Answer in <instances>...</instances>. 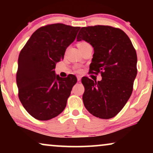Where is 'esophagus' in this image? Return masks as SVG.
Here are the masks:
<instances>
[{"label":"esophagus","instance_id":"obj_1","mask_svg":"<svg viewBox=\"0 0 153 153\" xmlns=\"http://www.w3.org/2000/svg\"><path fill=\"white\" fill-rule=\"evenodd\" d=\"M81 79V76H77V81H80Z\"/></svg>","mask_w":153,"mask_h":153}]
</instances>
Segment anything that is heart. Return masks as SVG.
<instances>
[{"label":"heart","mask_w":153,"mask_h":153,"mask_svg":"<svg viewBox=\"0 0 153 153\" xmlns=\"http://www.w3.org/2000/svg\"><path fill=\"white\" fill-rule=\"evenodd\" d=\"M85 44H87V42H83V41H82V42H79V44H78V47L79 46H82V45H85ZM76 71L77 72H81V69L80 68H76Z\"/></svg>","instance_id":"obj_1"}]
</instances>
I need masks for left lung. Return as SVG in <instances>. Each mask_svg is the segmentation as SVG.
I'll return each instance as SVG.
<instances>
[{
    "label": "left lung",
    "instance_id": "left-lung-1",
    "mask_svg": "<svg viewBox=\"0 0 153 153\" xmlns=\"http://www.w3.org/2000/svg\"><path fill=\"white\" fill-rule=\"evenodd\" d=\"M76 39L93 47L90 73L100 72L102 77L97 82L85 76L81 79L83 104L97 118H114L132 93L137 74L136 50L124 31L109 26L83 27Z\"/></svg>",
    "mask_w": 153,
    "mask_h": 153
}]
</instances>
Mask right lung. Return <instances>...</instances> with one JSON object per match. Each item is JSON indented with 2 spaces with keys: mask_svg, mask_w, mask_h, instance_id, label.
I'll return each mask as SVG.
<instances>
[{
  "mask_svg": "<svg viewBox=\"0 0 153 153\" xmlns=\"http://www.w3.org/2000/svg\"><path fill=\"white\" fill-rule=\"evenodd\" d=\"M79 29L63 24L42 26L33 33L20 52L16 72L19 98L37 120L55 118L65 108L77 79L73 74L60 77L54 69Z\"/></svg>",
  "mask_w": 153,
  "mask_h": 153,
  "instance_id": "right-lung-1",
  "label": "right lung"
}]
</instances>
